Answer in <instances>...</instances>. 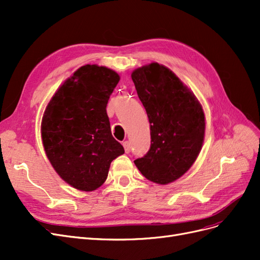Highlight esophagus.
I'll return each instance as SVG.
<instances>
[{
  "mask_svg": "<svg viewBox=\"0 0 260 260\" xmlns=\"http://www.w3.org/2000/svg\"><path fill=\"white\" fill-rule=\"evenodd\" d=\"M122 145H123V147H124V152L125 153H130V151H131V145H130V142H128V141H125V142H123L122 143Z\"/></svg>",
  "mask_w": 260,
  "mask_h": 260,
  "instance_id": "34e87169",
  "label": "esophagus"
}]
</instances>
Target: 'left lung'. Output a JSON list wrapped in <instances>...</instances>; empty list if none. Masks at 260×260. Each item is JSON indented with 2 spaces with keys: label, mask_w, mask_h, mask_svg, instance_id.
Masks as SVG:
<instances>
[{
  "label": "left lung",
  "mask_w": 260,
  "mask_h": 260,
  "mask_svg": "<svg viewBox=\"0 0 260 260\" xmlns=\"http://www.w3.org/2000/svg\"><path fill=\"white\" fill-rule=\"evenodd\" d=\"M131 78L151 127V147L135 164L146 179L168 184L183 176L198 158L205 136V115L194 94L158 62L136 69Z\"/></svg>",
  "instance_id": "left-lung-1"
}]
</instances>
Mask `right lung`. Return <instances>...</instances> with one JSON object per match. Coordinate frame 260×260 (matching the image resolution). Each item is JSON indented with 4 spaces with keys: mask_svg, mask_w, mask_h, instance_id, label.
Here are the masks:
<instances>
[{
    "mask_svg": "<svg viewBox=\"0 0 260 260\" xmlns=\"http://www.w3.org/2000/svg\"><path fill=\"white\" fill-rule=\"evenodd\" d=\"M120 77L104 66L84 65L62 83L46 106L41 136L59 177L80 191L105 182L111 162L124 153L106 113Z\"/></svg>",
    "mask_w": 260,
    "mask_h": 260,
    "instance_id": "right-lung-1",
    "label": "right lung"
}]
</instances>
